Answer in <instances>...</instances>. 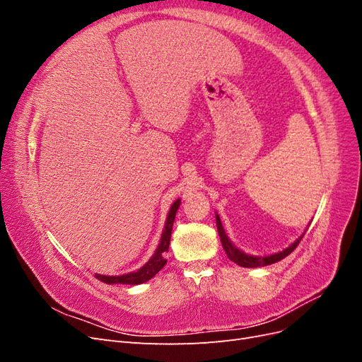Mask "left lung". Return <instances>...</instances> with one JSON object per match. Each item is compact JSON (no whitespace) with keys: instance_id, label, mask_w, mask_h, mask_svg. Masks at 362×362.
Here are the masks:
<instances>
[{"instance_id":"left-lung-1","label":"left lung","mask_w":362,"mask_h":362,"mask_svg":"<svg viewBox=\"0 0 362 362\" xmlns=\"http://www.w3.org/2000/svg\"><path fill=\"white\" fill-rule=\"evenodd\" d=\"M216 225H217V233H218V237H221V243L226 252L228 258L237 262L238 266L242 267H262V266H269V264H273V262H278L281 261L282 258H286L287 255H290L291 252L298 247L299 242L302 240L303 234L296 240L294 243H291L288 247H286L281 252H276V254H272V255H266V257H257V255H249L246 254V252H243L242 249H238L231 240L228 238L225 229H223V225H222V221L221 217H218V214L216 213Z\"/></svg>"}]
</instances>
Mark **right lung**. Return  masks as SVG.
<instances>
[{
  "label": "right lung",
  "mask_w": 362,
  "mask_h": 362,
  "mask_svg": "<svg viewBox=\"0 0 362 362\" xmlns=\"http://www.w3.org/2000/svg\"><path fill=\"white\" fill-rule=\"evenodd\" d=\"M181 199H177L168 213V218L166 223H164V229L163 234L160 238V243L154 252V255L149 258V261L146 262L145 266H141L139 270L131 272V273H125V275H116V276H105V275H98L95 273V276L105 282V284H125V286H139V284H144L146 281H149L151 278H154L157 273L164 267L168 259L164 258V254L169 250V245H170V235H172V226H173V221L175 216H177V211L180 208Z\"/></svg>",
  "instance_id": "right-lung-1"
}]
</instances>
